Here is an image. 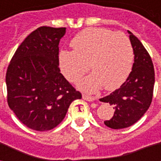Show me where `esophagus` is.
Wrapping results in <instances>:
<instances>
[{
	"mask_svg": "<svg viewBox=\"0 0 161 161\" xmlns=\"http://www.w3.org/2000/svg\"><path fill=\"white\" fill-rule=\"evenodd\" d=\"M82 98L85 99V100H87V101H94V100L96 99L94 97L89 96V95H86V94H83V95H82Z\"/></svg>",
	"mask_w": 161,
	"mask_h": 161,
	"instance_id": "obj_1",
	"label": "esophagus"
}]
</instances>
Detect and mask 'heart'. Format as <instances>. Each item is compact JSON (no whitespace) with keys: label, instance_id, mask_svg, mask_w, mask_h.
<instances>
[{"label":"heart","instance_id":"1","mask_svg":"<svg viewBox=\"0 0 161 161\" xmlns=\"http://www.w3.org/2000/svg\"><path fill=\"white\" fill-rule=\"evenodd\" d=\"M71 46L73 51L63 50L59 53L60 65L71 81L77 80L88 69L92 71L80 82V87L86 91L95 92L102 86L108 91L116 90L132 70L133 49L124 33L86 28L72 38Z\"/></svg>","mask_w":161,"mask_h":161}]
</instances>
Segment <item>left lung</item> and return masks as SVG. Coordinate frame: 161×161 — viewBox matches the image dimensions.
I'll use <instances>...</instances> for the list:
<instances>
[{"label": "left lung", "instance_id": "8db88e82", "mask_svg": "<svg viewBox=\"0 0 161 161\" xmlns=\"http://www.w3.org/2000/svg\"><path fill=\"white\" fill-rule=\"evenodd\" d=\"M130 41L134 53L133 69L126 80L100 101L113 106V116L104 124L112 129L133 125L150 108L155 82L154 67L151 55L141 41L130 31Z\"/></svg>", "mask_w": 161, "mask_h": 161}]
</instances>
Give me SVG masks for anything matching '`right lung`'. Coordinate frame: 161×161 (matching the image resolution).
Segmentation results:
<instances>
[{
  "label": "right lung",
  "mask_w": 161,
  "mask_h": 161,
  "mask_svg": "<svg viewBox=\"0 0 161 161\" xmlns=\"http://www.w3.org/2000/svg\"><path fill=\"white\" fill-rule=\"evenodd\" d=\"M66 28H37L24 39L6 72L7 102L28 128L44 132L64 120L71 103L81 98L60 72L59 43Z\"/></svg>",
  "instance_id": "right-lung-1"
}]
</instances>
